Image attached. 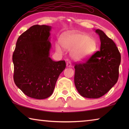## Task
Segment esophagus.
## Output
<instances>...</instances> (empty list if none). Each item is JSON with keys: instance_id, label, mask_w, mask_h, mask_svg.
<instances>
[{"instance_id": "34e87169", "label": "esophagus", "mask_w": 129, "mask_h": 129, "mask_svg": "<svg viewBox=\"0 0 129 129\" xmlns=\"http://www.w3.org/2000/svg\"><path fill=\"white\" fill-rule=\"evenodd\" d=\"M67 67H72V64H71V62H70V61H68L67 62Z\"/></svg>"}]
</instances>
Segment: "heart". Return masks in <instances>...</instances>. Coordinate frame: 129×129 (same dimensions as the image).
<instances>
[{
    "mask_svg": "<svg viewBox=\"0 0 129 129\" xmlns=\"http://www.w3.org/2000/svg\"><path fill=\"white\" fill-rule=\"evenodd\" d=\"M62 47L67 51H71V56L76 61H81L90 57L97 49V44L93 38L84 33L67 32L61 38ZM56 49L62 52L60 44H56Z\"/></svg>",
    "mask_w": 129,
    "mask_h": 129,
    "instance_id": "1",
    "label": "heart"
}]
</instances>
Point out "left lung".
Returning a JSON list of instances; mask_svg holds the SVG:
<instances>
[{
  "mask_svg": "<svg viewBox=\"0 0 129 129\" xmlns=\"http://www.w3.org/2000/svg\"><path fill=\"white\" fill-rule=\"evenodd\" d=\"M101 41L100 51L85 63L75 66V84L84 97L98 99L108 92L119 76L121 54L112 39L100 29H95Z\"/></svg>",
  "mask_w": 129,
  "mask_h": 129,
  "instance_id": "obj_1",
  "label": "left lung"
}]
</instances>
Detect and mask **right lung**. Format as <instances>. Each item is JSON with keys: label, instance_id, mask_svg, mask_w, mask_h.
Returning a JSON list of instances; mask_svg holds the SVG:
<instances>
[{"label": "right lung", "instance_id": "right-lung-1", "mask_svg": "<svg viewBox=\"0 0 129 129\" xmlns=\"http://www.w3.org/2000/svg\"><path fill=\"white\" fill-rule=\"evenodd\" d=\"M52 27L35 25L19 37L12 56L14 80L28 97L45 99L53 93L65 61H54L49 57Z\"/></svg>", "mask_w": 129, "mask_h": 129}]
</instances>
